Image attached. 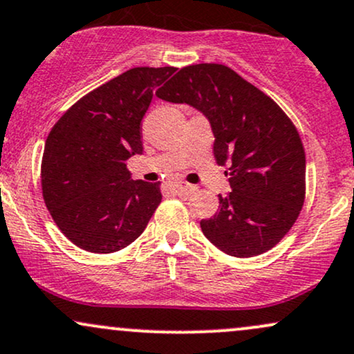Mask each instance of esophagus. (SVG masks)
I'll use <instances>...</instances> for the list:
<instances>
[{
	"mask_svg": "<svg viewBox=\"0 0 354 354\" xmlns=\"http://www.w3.org/2000/svg\"><path fill=\"white\" fill-rule=\"evenodd\" d=\"M176 189H177V192H180V194H192V192H195V189H197V187L187 184V182H178V184L176 185Z\"/></svg>",
	"mask_w": 354,
	"mask_h": 354,
	"instance_id": "obj_1",
	"label": "esophagus"
}]
</instances>
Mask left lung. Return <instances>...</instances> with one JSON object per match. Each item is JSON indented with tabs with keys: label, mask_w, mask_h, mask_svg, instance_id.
I'll return each instance as SVG.
<instances>
[{
	"label": "left lung",
	"mask_w": 354,
	"mask_h": 354,
	"mask_svg": "<svg viewBox=\"0 0 354 354\" xmlns=\"http://www.w3.org/2000/svg\"><path fill=\"white\" fill-rule=\"evenodd\" d=\"M202 112L214 132V156L228 165L232 192L201 220L203 235L227 255L247 259L288 234L305 201V151L275 101L223 64L180 69L157 93Z\"/></svg>",
	"instance_id": "8db88e82"
}]
</instances>
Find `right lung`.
<instances>
[{
	"label": "right lung",
	"mask_w": 354,
	"mask_h": 354,
	"mask_svg": "<svg viewBox=\"0 0 354 354\" xmlns=\"http://www.w3.org/2000/svg\"><path fill=\"white\" fill-rule=\"evenodd\" d=\"M174 73L170 66L129 69L79 99L49 132L43 197L59 230L82 250L127 247L159 207L160 182L132 180L126 162L142 153L140 120Z\"/></svg>",
	"instance_id": "1"
}]
</instances>
